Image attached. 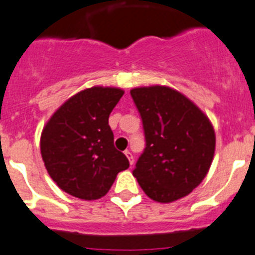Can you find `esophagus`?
<instances>
[{
    "label": "esophagus",
    "instance_id": "esophagus-1",
    "mask_svg": "<svg viewBox=\"0 0 255 255\" xmlns=\"http://www.w3.org/2000/svg\"><path fill=\"white\" fill-rule=\"evenodd\" d=\"M124 154H126V157L128 158V160H129V164H133V162H134V159H133V155H132V153L129 150H126L124 151Z\"/></svg>",
    "mask_w": 255,
    "mask_h": 255
}]
</instances>
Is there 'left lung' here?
Returning <instances> with one entry per match:
<instances>
[{
	"label": "left lung",
	"mask_w": 255,
	"mask_h": 255,
	"mask_svg": "<svg viewBox=\"0 0 255 255\" xmlns=\"http://www.w3.org/2000/svg\"><path fill=\"white\" fill-rule=\"evenodd\" d=\"M131 96L146 141L133 176L157 202L168 204L188 196L204 180L213 162V124L189 98L172 88H133Z\"/></svg>",
	"instance_id": "left-lung-1"
}]
</instances>
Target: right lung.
Listing matches in <instances>:
<instances>
[{
	"instance_id": "1",
	"label": "right lung",
	"mask_w": 255,
	"mask_h": 255,
	"mask_svg": "<svg viewBox=\"0 0 255 255\" xmlns=\"http://www.w3.org/2000/svg\"><path fill=\"white\" fill-rule=\"evenodd\" d=\"M124 91L92 87L68 98L45 124L40 140L48 174L63 192L80 200L108 193L117 175L129 167L114 146L109 115Z\"/></svg>"
}]
</instances>
